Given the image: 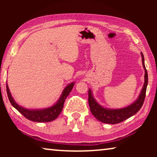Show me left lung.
Segmentation results:
<instances>
[{
  "instance_id": "8db88e82",
  "label": "left lung",
  "mask_w": 157,
  "mask_h": 157,
  "mask_svg": "<svg viewBox=\"0 0 157 157\" xmlns=\"http://www.w3.org/2000/svg\"><path fill=\"white\" fill-rule=\"evenodd\" d=\"M141 58H142L143 67L144 68V83L141 89L140 95L132 104L125 108L118 109H109L104 108L98 104L96 101L94 99L91 89H89V104L90 110L94 117L96 118L98 121L102 123L116 124L120 122L124 121V120L128 119L133 115L136 114L142 106L144 101L146 91L148 84V74L147 69H146L144 64V58L142 52L141 53Z\"/></svg>"
}]
</instances>
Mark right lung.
I'll use <instances>...</instances> for the list:
<instances>
[{
    "label": "right lung",
    "instance_id": "1",
    "mask_svg": "<svg viewBox=\"0 0 157 157\" xmlns=\"http://www.w3.org/2000/svg\"><path fill=\"white\" fill-rule=\"evenodd\" d=\"M74 86V82L68 84L63 89L61 97L56 102V104H55L51 107L44 109H27L19 106L15 101L13 98L12 97L11 94L10 93L9 89H8L7 82H6V91H7L8 99H9L12 106L15 109H16L21 114L24 116L26 119L35 122H49L56 119L61 113L62 109L63 108V104L66 98L69 95Z\"/></svg>",
    "mask_w": 157,
    "mask_h": 157
}]
</instances>
